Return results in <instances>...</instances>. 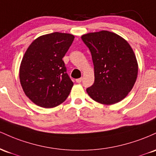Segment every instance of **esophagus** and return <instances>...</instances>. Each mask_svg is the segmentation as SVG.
Instances as JSON below:
<instances>
[{
	"mask_svg": "<svg viewBox=\"0 0 156 156\" xmlns=\"http://www.w3.org/2000/svg\"><path fill=\"white\" fill-rule=\"evenodd\" d=\"M82 80H83V78H82V77H81V78H79V79H76V83H81Z\"/></svg>",
	"mask_w": 156,
	"mask_h": 156,
	"instance_id": "esophagus-1",
	"label": "esophagus"
}]
</instances>
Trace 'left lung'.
Wrapping results in <instances>:
<instances>
[{"label":"left lung","instance_id":"8db88e82","mask_svg":"<svg viewBox=\"0 0 156 156\" xmlns=\"http://www.w3.org/2000/svg\"><path fill=\"white\" fill-rule=\"evenodd\" d=\"M82 40L91 53L94 83L86 91L103 105L115 104L132 90L138 75V63L132 48L118 34L100 31L84 34Z\"/></svg>","mask_w":156,"mask_h":156}]
</instances>
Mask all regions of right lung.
<instances>
[{
  "label": "right lung",
  "mask_w": 156,
  "mask_h": 156,
  "mask_svg": "<svg viewBox=\"0 0 156 156\" xmlns=\"http://www.w3.org/2000/svg\"><path fill=\"white\" fill-rule=\"evenodd\" d=\"M74 36L54 32L34 40L25 52L20 67L24 93L37 105L51 108L69 97L73 83L66 73L62 58Z\"/></svg>",
  "instance_id": "right-lung-1"
}]
</instances>
